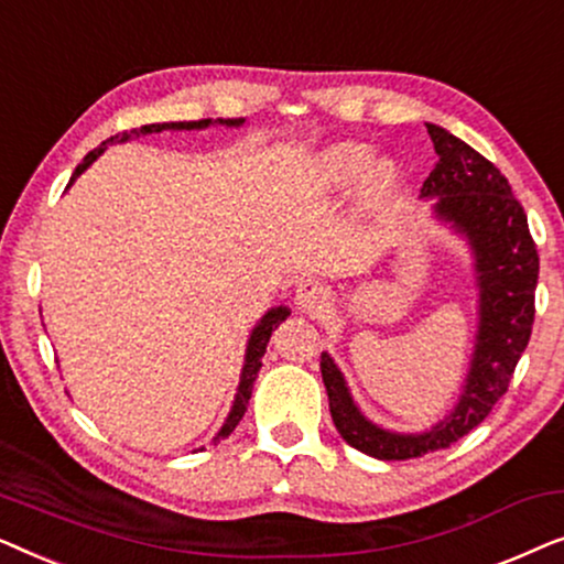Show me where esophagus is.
Returning <instances> with one entry per match:
<instances>
[{
    "label": "esophagus",
    "instance_id": "esophagus-1",
    "mask_svg": "<svg viewBox=\"0 0 564 564\" xmlns=\"http://www.w3.org/2000/svg\"><path fill=\"white\" fill-rule=\"evenodd\" d=\"M328 300H330V292L323 282L305 280V282H300L295 290V303L307 313H321L323 307L328 305Z\"/></svg>",
    "mask_w": 564,
    "mask_h": 564
}]
</instances>
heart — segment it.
<instances>
[{
    "mask_svg": "<svg viewBox=\"0 0 564 564\" xmlns=\"http://www.w3.org/2000/svg\"><path fill=\"white\" fill-rule=\"evenodd\" d=\"M369 164V149L367 145H359V143H341L336 145V149H330L326 156L321 159V166H318V176H321V184L326 189H344L349 187L351 182H357L361 172H365ZM392 180V172L390 166H375L372 174H369V184H372L375 189H382L388 187Z\"/></svg>",
    "mask_w": 564,
    "mask_h": 564,
    "instance_id": "obj_1",
    "label": "heart"
}]
</instances>
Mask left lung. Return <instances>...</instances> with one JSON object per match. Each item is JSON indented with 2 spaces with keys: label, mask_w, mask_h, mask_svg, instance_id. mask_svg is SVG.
I'll list each match as a JSON object with an SVG mask.
<instances>
[{
  "label": "left lung",
  "mask_w": 564,
  "mask_h": 564,
  "mask_svg": "<svg viewBox=\"0 0 564 564\" xmlns=\"http://www.w3.org/2000/svg\"><path fill=\"white\" fill-rule=\"evenodd\" d=\"M438 164L423 182L421 197H436V215L469 238L480 284V330L459 403L426 434H390L369 423L346 390L334 359L321 354L330 419L354 449L375 459H413L459 442L488 419L506 395L531 326L539 280V253L527 213L500 169L438 126H426Z\"/></svg>",
  "instance_id": "left-lung-1"
}]
</instances>
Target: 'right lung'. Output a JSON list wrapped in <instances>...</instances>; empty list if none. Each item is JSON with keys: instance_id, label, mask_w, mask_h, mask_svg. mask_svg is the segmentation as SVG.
Returning a JSON list of instances; mask_svg holds the SVG:
<instances>
[{"instance_id": "add662e5", "label": "right lung", "mask_w": 564, "mask_h": 564, "mask_svg": "<svg viewBox=\"0 0 564 564\" xmlns=\"http://www.w3.org/2000/svg\"><path fill=\"white\" fill-rule=\"evenodd\" d=\"M213 120H192V122H153V126H141V128H133V130H122V133H118V135H112V138H107V141H102L97 145L95 151H89L87 156H84V161L79 166H76V172H74V176H72V182L76 180V176H79L84 169H87L91 161H95L99 153H102L107 145L110 143H122V141H128L130 135H149V133H161V130H195V128H207L210 126ZM220 122H226V126H241L243 120H220ZM68 182V184H72ZM290 315V311L288 307H272V311H269L264 318L259 321V326L253 328V334H251V338H249V349H246V365H243V375H241V384H238V392H236V403H234V408H230V413H228V419H226V423H223V429H220V434L215 436V438H226L230 431H234L236 426H238V421L243 419V413H246V405H249V398H251V388H253V380H257V372L261 369V357H264V351H267V344H269V336H272V330L280 326V323L288 318Z\"/></svg>"}]
</instances>
